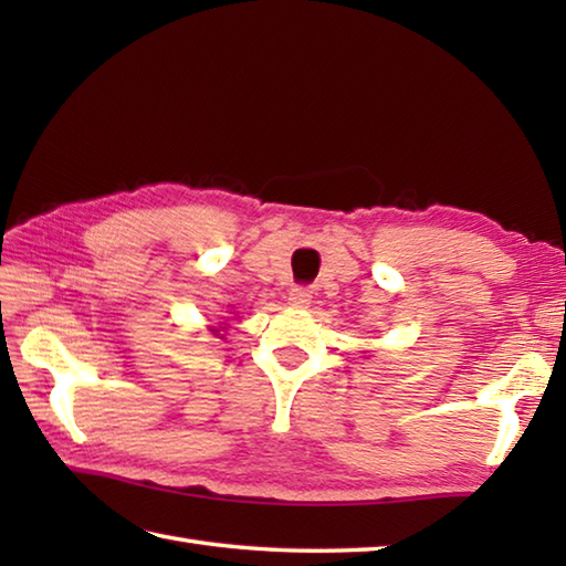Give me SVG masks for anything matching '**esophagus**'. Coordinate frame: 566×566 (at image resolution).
Segmentation results:
<instances>
[{"mask_svg": "<svg viewBox=\"0 0 566 566\" xmlns=\"http://www.w3.org/2000/svg\"><path fill=\"white\" fill-rule=\"evenodd\" d=\"M311 296H314V290H311V286H294L290 292V304L294 308H306L311 304Z\"/></svg>", "mask_w": 566, "mask_h": 566, "instance_id": "1", "label": "esophagus"}]
</instances>
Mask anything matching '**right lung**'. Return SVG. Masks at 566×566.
<instances>
[{
    "label": "right lung",
    "instance_id": "right-lung-1",
    "mask_svg": "<svg viewBox=\"0 0 566 566\" xmlns=\"http://www.w3.org/2000/svg\"><path fill=\"white\" fill-rule=\"evenodd\" d=\"M211 333H213V338H223V335H221V333H223V328H216V326H213V328H211Z\"/></svg>",
    "mask_w": 566,
    "mask_h": 566
}]
</instances>
